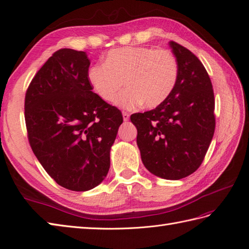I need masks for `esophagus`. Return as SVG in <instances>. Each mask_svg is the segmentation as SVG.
Wrapping results in <instances>:
<instances>
[{
	"instance_id": "1",
	"label": "esophagus",
	"mask_w": 249,
	"mask_h": 249,
	"mask_svg": "<svg viewBox=\"0 0 249 249\" xmlns=\"http://www.w3.org/2000/svg\"><path fill=\"white\" fill-rule=\"evenodd\" d=\"M123 117H124V122H127V120H129V118H130L129 113H127V112H123Z\"/></svg>"
}]
</instances>
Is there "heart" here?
Instances as JSON below:
<instances>
[{"label": "heart", "instance_id": "heart-1", "mask_svg": "<svg viewBox=\"0 0 249 249\" xmlns=\"http://www.w3.org/2000/svg\"><path fill=\"white\" fill-rule=\"evenodd\" d=\"M178 67L176 57L167 50L147 47H124L111 50L105 63L91 66L88 80L95 92L106 102L115 100L124 108L143 105L156 108L166 101L175 89Z\"/></svg>", "mask_w": 249, "mask_h": 249}]
</instances>
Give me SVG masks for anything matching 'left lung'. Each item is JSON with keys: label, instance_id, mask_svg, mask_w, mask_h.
I'll list each match as a JSON object with an SVG mask.
<instances>
[{"label": "left lung", "instance_id": "left-lung-1", "mask_svg": "<svg viewBox=\"0 0 249 249\" xmlns=\"http://www.w3.org/2000/svg\"><path fill=\"white\" fill-rule=\"evenodd\" d=\"M178 80L168 99L157 108L134 113L141 160L153 175L179 179L200 166L215 131L212 82L191 51L170 41Z\"/></svg>", "mask_w": 249, "mask_h": 249}]
</instances>
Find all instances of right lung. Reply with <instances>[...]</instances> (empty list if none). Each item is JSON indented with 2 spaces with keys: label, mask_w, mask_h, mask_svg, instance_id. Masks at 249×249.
I'll return each mask as SVG.
<instances>
[{
  "label": "right lung",
  "mask_w": 249,
  "mask_h": 249,
  "mask_svg": "<svg viewBox=\"0 0 249 249\" xmlns=\"http://www.w3.org/2000/svg\"><path fill=\"white\" fill-rule=\"evenodd\" d=\"M85 52L56 51L36 72L25 96L28 140L55 182L87 191L106 178L110 148L124 118L92 91Z\"/></svg>",
  "instance_id": "add662e5"
}]
</instances>
